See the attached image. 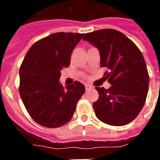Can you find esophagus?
Returning <instances> with one entry per match:
<instances>
[{"instance_id": "1", "label": "esophagus", "mask_w": 160, "mask_h": 160, "mask_svg": "<svg viewBox=\"0 0 160 160\" xmlns=\"http://www.w3.org/2000/svg\"><path fill=\"white\" fill-rule=\"evenodd\" d=\"M85 90H90V89H92L93 86H92V85H88V84H86V85H85Z\"/></svg>"}]
</instances>
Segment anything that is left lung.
<instances>
[{
	"label": "left lung",
	"mask_w": 160,
	"mask_h": 160,
	"mask_svg": "<svg viewBox=\"0 0 160 160\" xmlns=\"http://www.w3.org/2000/svg\"><path fill=\"white\" fill-rule=\"evenodd\" d=\"M97 47L100 66L111 85L105 90L95 87L99 99L93 103L100 121L122 126L133 121L141 111L149 90V76L141 51L120 31L103 29L85 34L83 38Z\"/></svg>",
	"instance_id": "obj_1"
}]
</instances>
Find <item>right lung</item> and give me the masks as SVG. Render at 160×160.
Segmentation results:
<instances>
[{
	"instance_id": "add662e5",
	"label": "right lung",
	"mask_w": 160,
	"mask_h": 160,
	"mask_svg": "<svg viewBox=\"0 0 160 160\" xmlns=\"http://www.w3.org/2000/svg\"><path fill=\"white\" fill-rule=\"evenodd\" d=\"M84 34L57 32L32 45L20 67L19 92L30 116L47 128H57L72 118L85 93L79 81L66 88L59 82L60 70L70 65V55Z\"/></svg>"
}]
</instances>
